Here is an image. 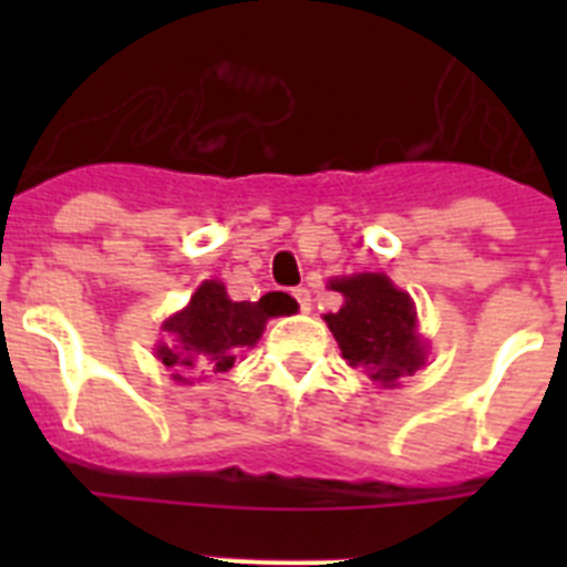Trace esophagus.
Instances as JSON below:
<instances>
[{
    "label": "esophagus",
    "instance_id": "34e87169",
    "mask_svg": "<svg viewBox=\"0 0 567 567\" xmlns=\"http://www.w3.org/2000/svg\"><path fill=\"white\" fill-rule=\"evenodd\" d=\"M292 298L298 300L300 312H309V309H312V298H309V289H307V287H298V289H292Z\"/></svg>",
    "mask_w": 567,
    "mask_h": 567
}]
</instances>
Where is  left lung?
<instances>
[{
	"mask_svg": "<svg viewBox=\"0 0 567 567\" xmlns=\"http://www.w3.org/2000/svg\"><path fill=\"white\" fill-rule=\"evenodd\" d=\"M332 289L346 303L340 312L327 315V323L349 365H363L383 385L417 372L425 358L423 343L414 338L417 312L409 295L378 272L338 278Z\"/></svg>",
	"mask_w": 567,
	"mask_h": 567,
	"instance_id": "left-lung-1",
	"label": "left lung"
}]
</instances>
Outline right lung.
Returning <instances> with one entry per match:
<instances>
[{"instance_id":"obj_1","label":"right lung","mask_w":567,"mask_h":567,"mask_svg":"<svg viewBox=\"0 0 567 567\" xmlns=\"http://www.w3.org/2000/svg\"><path fill=\"white\" fill-rule=\"evenodd\" d=\"M287 312L280 292H269L260 300H229L218 280H204L184 312L164 320L167 343L155 352L167 369L178 365L198 372H227L244 346H255L264 323Z\"/></svg>"}]
</instances>
